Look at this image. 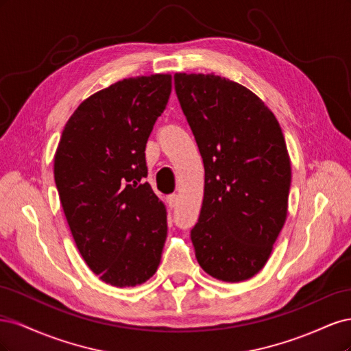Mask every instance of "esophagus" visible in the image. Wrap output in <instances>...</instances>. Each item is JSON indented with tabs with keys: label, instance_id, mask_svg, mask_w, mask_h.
<instances>
[{
	"label": "esophagus",
	"instance_id": "esophagus-1",
	"mask_svg": "<svg viewBox=\"0 0 351 351\" xmlns=\"http://www.w3.org/2000/svg\"><path fill=\"white\" fill-rule=\"evenodd\" d=\"M167 200H168V205H169V206L176 208L177 204H178V196H177V195H169V196L167 197Z\"/></svg>",
	"mask_w": 351,
	"mask_h": 351
}]
</instances>
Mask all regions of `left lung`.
<instances>
[{"mask_svg": "<svg viewBox=\"0 0 351 351\" xmlns=\"http://www.w3.org/2000/svg\"><path fill=\"white\" fill-rule=\"evenodd\" d=\"M174 86L205 167L190 231L196 259L226 282L254 277L289 208L291 165L278 120L252 90L210 74L176 73Z\"/></svg>", "mask_w": 351, "mask_h": 351, "instance_id": "1", "label": "left lung"}]
</instances>
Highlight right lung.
Returning a JSON list of instances; mask_svg holds the SVG:
<instances>
[{"instance_id": "obj_1", "label": "right lung", "mask_w": 351, "mask_h": 351, "mask_svg": "<svg viewBox=\"0 0 351 351\" xmlns=\"http://www.w3.org/2000/svg\"><path fill=\"white\" fill-rule=\"evenodd\" d=\"M171 83V74H151L93 93L69 119L54 156L74 243L92 272L114 287L143 284L161 262L167 209L145 182V149Z\"/></svg>"}]
</instances>
